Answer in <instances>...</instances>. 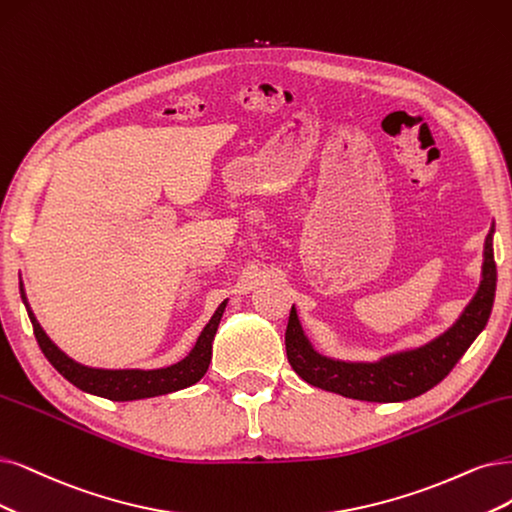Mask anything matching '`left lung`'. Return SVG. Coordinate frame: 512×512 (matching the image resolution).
<instances>
[{
	"label": "left lung",
	"instance_id": "left-lung-1",
	"mask_svg": "<svg viewBox=\"0 0 512 512\" xmlns=\"http://www.w3.org/2000/svg\"><path fill=\"white\" fill-rule=\"evenodd\" d=\"M483 257V280L479 291L458 318V323L418 350L392 354L377 363H344L320 356L301 331L295 308H291L285 344L293 371L310 386L356 401L399 403L428 392L445 380L487 325L498 280L494 261V225L485 238Z\"/></svg>",
	"mask_w": 512,
	"mask_h": 512
}]
</instances>
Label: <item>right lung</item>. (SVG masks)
<instances>
[{
    "label": "right lung",
    "instance_id": "1",
    "mask_svg": "<svg viewBox=\"0 0 512 512\" xmlns=\"http://www.w3.org/2000/svg\"><path fill=\"white\" fill-rule=\"evenodd\" d=\"M21 297L27 306L33 333L37 344H40L44 356L50 361V365L59 371L65 380H69L73 386H78L84 392L103 396V399L109 401H137V399H149V396H160L175 392L181 388H187L196 384L200 377L206 373L208 365H211V350H213V337L217 333L219 320L223 316L225 304L217 308L213 318L208 320V325L200 333L198 342L194 350L189 352L187 358H183L181 363L170 365L166 369H154V371H139V369H130V371H107V369H90L80 363L71 361L67 354H63L59 348H56L50 337L44 333V329L37 323V318L33 316L27 297L23 291V282H21Z\"/></svg>",
    "mask_w": 512,
    "mask_h": 512
}]
</instances>
